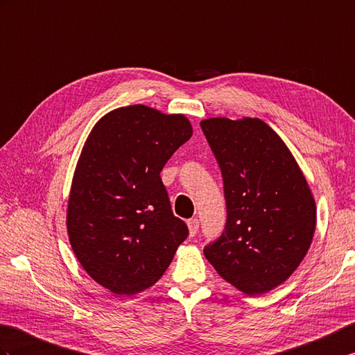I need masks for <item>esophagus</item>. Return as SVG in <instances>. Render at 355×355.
<instances>
[{"label": "esophagus", "instance_id": "34e87169", "mask_svg": "<svg viewBox=\"0 0 355 355\" xmlns=\"http://www.w3.org/2000/svg\"><path fill=\"white\" fill-rule=\"evenodd\" d=\"M187 227H189V233H191V236H195L198 233V230H200V220H198L196 218L189 219Z\"/></svg>", "mask_w": 355, "mask_h": 355}]
</instances>
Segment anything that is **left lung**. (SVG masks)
I'll return each mask as SVG.
<instances>
[{
  "instance_id": "8db88e82",
  "label": "left lung",
  "mask_w": 355,
  "mask_h": 355,
  "mask_svg": "<svg viewBox=\"0 0 355 355\" xmlns=\"http://www.w3.org/2000/svg\"><path fill=\"white\" fill-rule=\"evenodd\" d=\"M224 180L227 222L204 254L218 274L246 295L289 278L310 248L316 205L289 148L260 119L211 118L201 123Z\"/></svg>"
}]
</instances>
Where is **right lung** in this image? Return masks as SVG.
Masks as SVG:
<instances>
[{"mask_svg":"<svg viewBox=\"0 0 355 355\" xmlns=\"http://www.w3.org/2000/svg\"><path fill=\"white\" fill-rule=\"evenodd\" d=\"M192 136L183 114L137 104L98 121L73 174L68 234L81 266L116 295L157 283L189 236L160 172Z\"/></svg>","mask_w":355,"mask_h":355,"instance_id":"add662e5","label":"right lung"}]
</instances>
